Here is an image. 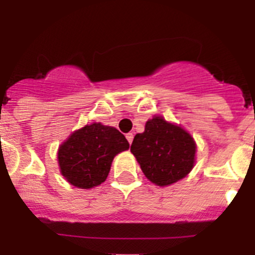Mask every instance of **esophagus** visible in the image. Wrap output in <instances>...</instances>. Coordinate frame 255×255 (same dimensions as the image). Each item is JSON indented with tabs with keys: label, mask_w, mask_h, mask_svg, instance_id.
Segmentation results:
<instances>
[{
	"label": "esophagus",
	"mask_w": 255,
	"mask_h": 255,
	"mask_svg": "<svg viewBox=\"0 0 255 255\" xmlns=\"http://www.w3.org/2000/svg\"><path fill=\"white\" fill-rule=\"evenodd\" d=\"M126 139H128V141H129L130 144L132 143V139H134V134H132V132H128V134H126Z\"/></svg>",
	"instance_id": "esophagus-1"
}]
</instances>
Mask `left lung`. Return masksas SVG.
Here are the masks:
<instances>
[{"label": "left lung", "mask_w": 255, "mask_h": 255, "mask_svg": "<svg viewBox=\"0 0 255 255\" xmlns=\"http://www.w3.org/2000/svg\"><path fill=\"white\" fill-rule=\"evenodd\" d=\"M130 150L150 182L168 186L193 170L197 144L181 125L153 116L144 131L135 135Z\"/></svg>", "instance_id": "left-lung-1"}]
</instances>
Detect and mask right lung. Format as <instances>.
I'll return each mask as SVG.
<instances>
[{"mask_svg": "<svg viewBox=\"0 0 255 255\" xmlns=\"http://www.w3.org/2000/svg\"><path fill=\"white\" fill-rule=\"evenodd\" d=\"M130 147L114 126L93 123L75 130L58 147L61 175L79 189H92L107 179L115 155Z\"/></svg>", "mask_w": 255, "mask_h": 255, "instance_id": "add662e5", "label": "right lung"}]
</instances>
